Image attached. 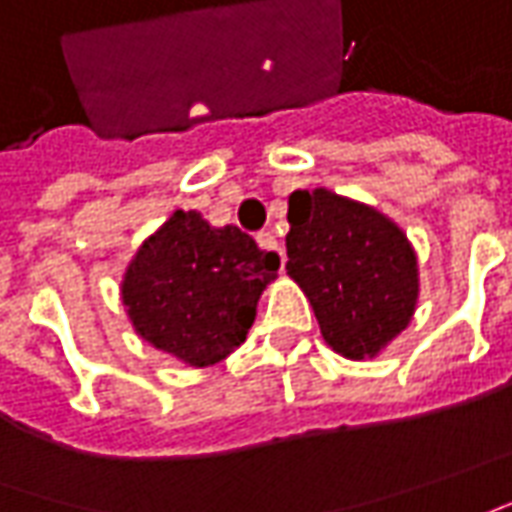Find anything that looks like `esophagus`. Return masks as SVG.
Segmentation results:
<instances>
[{"label":"esophagus","mask_w":512,"mask_h":512,"mask_svg":"<svg viewBox=\"0 0 512 512\" xmlns=\"http://www.w3.org/2000/svg\"><path fill=\"white\" fill-rule=\"evenodd\" d=\"M255 241L263 252H277V255H280V266H285V252L280 249V243H277V238H274L271 232H257Z\"/></svg>","instance_id":"obj_1"}]
</instances>
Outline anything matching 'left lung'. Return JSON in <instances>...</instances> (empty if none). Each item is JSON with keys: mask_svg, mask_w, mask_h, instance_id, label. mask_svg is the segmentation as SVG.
Here are the masks:
<instances>
[{"mask_svg": "<svg viewBox=\"0 0 512 512\" xmlns=\"http://www.w3.org/2000/svg\"><path fill=\"white\" fill-rule=\"evenodd\" d=\"M288 277L322 339L350 361L375 358L409 328L420 297L415 246L389 215L328 187L288 196Z\"/></svg>", "mask_w": 512, "mask_h": 512, "instance_id": "obj_1", "label": "left lung"}]
</instances>
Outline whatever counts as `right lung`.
<instances>
[{"mask_svg":"<svg viewBox=\"0 0 512 512\" xmlns=\"http://www.w3.org/2000/svg\"><path fill=\"white\" fill-rule=\"evenodd\" d=\"M280 257L238 227L176 210L125 266L120 297L145 342L187 367H212L246 339Z\"/></svg>","mask_w":512,"mask_h":512,"instance_id":"1","label":"right lung"}]
</instances>
